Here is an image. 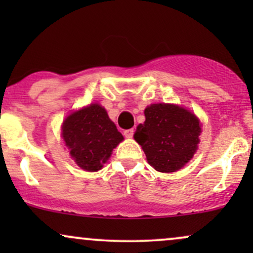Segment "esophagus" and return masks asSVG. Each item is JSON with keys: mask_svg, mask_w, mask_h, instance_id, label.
Here are the masks:
<instances>
[{"mask_svg": "<svg viewBox=\"0 0 253 253\" xmlns=\"http://www.w3.org/2000/svg\"><path fill=\"white\" fill-rule=\"evenodd\" d=\"M133 134H134V129H133V128L124 130V135L126 136V138H132Z\"/></svg>", "mask_w": 253, "mask_h": 253, "instance_id": "1", "label": "esophagus"}]
</instances>
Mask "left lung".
I'll return each instance as SVG.
<instances>
[{
  "label": "left lung",
  "mask_w": 253,
  "mask_h": 253,
  "mask_svg": "<svg viewBox=\"0 0 253 253\" xmlns=\"http://www.w3.org/2000/svg\"><path fill=\"white\" fill-rule=\"evenodd\" d=\"M144 124L136 127L135 141L143 147L151 167L175 172L193 158L201 133L199 119L175 104L157 103L145 109Z\"/></svg>",
  "instance_id": "left-lung-1"
}]
</instances>
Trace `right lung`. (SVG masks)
<instances>
[{
  "instance_id": "1",
  "label": "right lung",
  "mask_w": 253,
  "mask_h": 253,
  "mask_svg": "<svg viewBox=\"0 0 253 253\" xmlns=\"http://www.w3.org/2000/svg\"><path fill=\"white\" fill-rule=\"evenodd\" d=\"M62 135L74 161L86 171L100 170L113 149L124 140L106 109L97 103L69 115L63 123Z\"/></svg>"
}]
</instances>
